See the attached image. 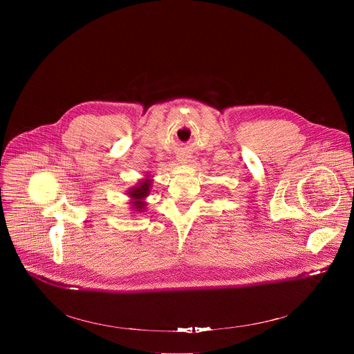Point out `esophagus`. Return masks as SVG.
I'll return each instance as SVG.
<instances>
[{
  "label": "esophagus",
  "instance_id": "34e87169",
  "mask_svg": "<svg viewBox=\"0 0 354 354\" xmlns=\"http://www.w3.org/2000/svg\"><path fill=\"white\" fill-rule=\"evenodd\" d=\"M189 158H190V157H187L186 154H180V156H178V161H180V162H187V161H189Z\"/></svg>",
  "mask_w": 354,
  "mask_h": 354
}]
</instances>
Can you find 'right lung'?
Returning <instances> with one entry per match:
<instances>
[{
	"instance_id": "add662e5",
	"label": "right lung",
	"mask_w": 354,
	"mask_h": 354,
	"mask_svg": "<svg viewBox=\"0 0 354 354\" xmlns=\"http://www.w3.org/2000/svg\"><path fill=\"white\" fill-rule=\"evenodd\" d=\"M149 187H151V179H142L137 186L131 187L129 190V196L131 197V205L134 212H142L145 209V201L144 198L149 194Z\"/></svg>"
}]
</instances>
